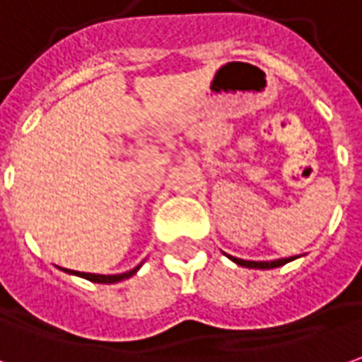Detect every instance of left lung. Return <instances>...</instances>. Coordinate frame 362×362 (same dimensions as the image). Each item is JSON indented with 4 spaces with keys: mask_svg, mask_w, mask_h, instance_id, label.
Returning a JSON list of instances; mask_svg holds the SVG:
<instances>
[{
    "mask_svg": "<svg viewBox=\"0 0 362 362\" xmlns=\"http://www.w3.org/2000/svg\"><path fill=\"white\" fill-rule=\"evenodd\" d=\"M233 258V256H230ZM238 266H246V268H262V270H270V268H278V266H284L288 264L293 258H281V260H274V262H250V260H240V258H233Z\"/></svg>",
    "mask_w": 362,
    "mask_h": 362,
    "instance_id": "8db88e82",
    "label": "left lung"
}]
</instances>
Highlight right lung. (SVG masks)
<instances>
[{
  "mask_svg": "<svg viewBox=\"0 0 362 362\" xmlns=\"http://www.w3.org/2000/svg\"><path fill=\"white\" fill-rule=\"evenodd\" d=\"M139 270L138 268H134V270L126 272V274H116V276H100V274H86V272H71V274H76V276H81V278H86V280L90 281H98V284H114V281H122L129 278V276H134L136 272Z\"/></svg>",
  "mask_w": 362,
  "mask_h": 362,
  "instance_id": "add662e5",
  "label": "right lung"
}]
</instances>
